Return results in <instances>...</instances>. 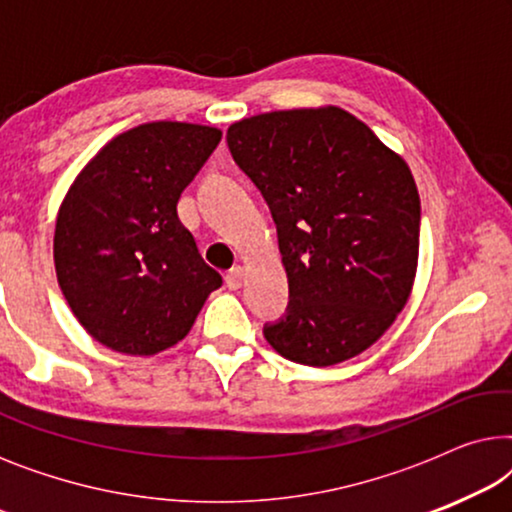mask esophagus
<instances>
[{"label": "esophagus", "instance_id": "1", "mask_svg": "<svg viewBox=\"0 0 512 512\" xmlns=\"http://www.w3.org/2000/svg\"><path fill=\"white\" fill-rule=\"evenodd\" d=\"M242 282H244V268H240V265H237V268H233L226 275V286L230 291H237L242 286Z\"/></svg>", "mask_w": 512, "mask_h": 512}]
</instances>
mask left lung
Listing matches in <instances>:
<instances>
[{
	"label": "left lung",
	"instance_id": "8db88e82",
	"mask_svg": "<svg viewBox=\"0 0 512 512\" xmlns=\"http://www.w3.org/2000/svg\"><path fill=\"white\" fill-rule=\"evenodd\" d=\"M226 139L268 202L289 277V307L265 324V340L303 366L361 354L394 324L415 282L410 167L338 107L242 118Z\"/></svg>",
	"mask_w": 512,
	"mask_h": 512
}]
</instances>
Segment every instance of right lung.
<instances>
[{"mask_svg": "<svg viewBox=\"0 0 512 512\" xmlns=\"http://www.w3.org/2000/svg\"><path fill=\"white\" fill-rule=\"evenodd\" d=\"M221 142L193 123H144L111 139L69 188L53 237L62 296L104 347L151 356L191 331L219 272L177 216L181 191Z\"/></svg>", "mask_w": 512, "mask_h": 512, "instance_id": "add662e5", "label": "right lung"}]
</instances>
